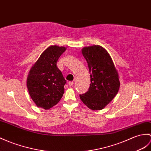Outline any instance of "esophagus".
Here are the masks:
<instances>
[{
	"label": "esophagus",
	"mask_w": 151,
	"mask_h": 151,
	"mask_svg": "<svg viewBox=\"0 0 151 151\" xmlns=\"http://www.w3.org/2000/svg\"><path fill=\"white\" fill-rule=\"evenodd\" d=\"M69 86H73L74 85V82H73V81H70V82H69Z\"/></svg>",
	"instance_id": "1"
}]
</instances>
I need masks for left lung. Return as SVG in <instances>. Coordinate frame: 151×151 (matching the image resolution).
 I'll return each instance as SVG.
<instances>
[{"label": "left lung", "mask_w": 151, "mask_h": 151, "mask_svg": "<svg viewBox=\"0 0 151 151\" xmlns=\"http://www.w3.org/2000/svg\"><path fill=\"white\" fill-rule=\"evenodd\" d=\"M82 52L88 65L91 84L88 91L80 94V98L90 109L101 110L118 92V73L109 54L100 45L85 47Z\"/></svg>", "instance_id": "obj_1"}]
</instances>
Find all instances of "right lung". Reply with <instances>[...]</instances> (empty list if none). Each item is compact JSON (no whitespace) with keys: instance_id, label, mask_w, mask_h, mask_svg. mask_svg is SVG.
<instances>
[{"instance_id":"obj_1","label":"right lung","mask_w":151,"mask_h":151,"mask_svg":"<svg viewBox=\"0 0 151 151\" xmlns=\"http://www.w3.org/2000/svg\"><path fill=\"white\" fill-rule=\"evenodd\" d=\"M65 50L58 45L50 46L30 69L27 87L37 107L49 109L57 104L63 96L66 80L57 63Z\"/></svg>"}]
</instances>
